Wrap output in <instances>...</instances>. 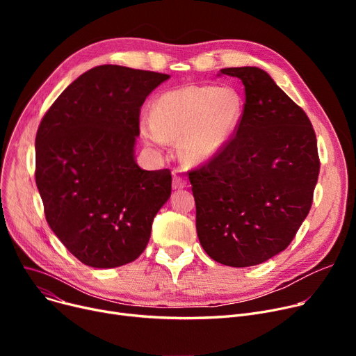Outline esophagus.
Masks as SVG:
<instances>
[{
  "label": "esophagus",
  "instance_id": "esophagus-1",
  "mask_svg": "<svg viewBox=\"0 0 356 356\" xmlns=\"http://www.w3.org/2000/svg\"><path fill=\"white\" fill-rule=\"evenodd\" d=\"M184 186H186V180H184L183 177L175 175V176H173V189L179 191V189H183Z\"/></svg>",
  "mask_w": 356,
  "mask_h": 356
}]
</instances>
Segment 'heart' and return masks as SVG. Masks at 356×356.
Instances as JSON below:
<instances>
[{
	"mask_svg": "<svg viewBox=\"0 0 356 356\" xmlns=\"http://www.w3.org/2000/svg\"><path fill=\"white\" fill-rule=\"evenodd\" d=\"M242 102L231 88L189 85L164 92L153 104V115L140 120L145 141L163 145L179 138L181 157L193 164L209 160L231 136Z\"/></svg>",
	"mask_w": 356,
	"mask_h": 356,
	"instance_id": "obj_1",
	"label": "heart"
}]
</instances>
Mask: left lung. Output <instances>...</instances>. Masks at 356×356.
Instances as JSON below:
<instances>
[{"mask_svg": "<svg viewBox=\"0 0 356 356\" xmlns=\"http://www.w3.org/2000/svg\"><path fill=\"white\" fill-rule=\"evenodd\" d=\"M245 104L234 136L189 172L200 245L216 263L251 267L284 251L306 219L319 177L306 112L258 67H227Z\"/></svg>", "mask_w": 356, "mask_h": 356, "instance_id": "obj_1", "label": "left lung"}]
</instances>
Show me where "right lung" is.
Wrapping results in <instances>:
<instances>
[{
    "mask_svg": "<svg viewBox=\"0 0 356 356\" xmlns=\"http://www.w3.org/2000/svg\"><path fill=\"white\" fill-rule=\"evenodd\" d=\"M168 78L97 66L60 93L37 129L34 176L46 220L89 267L114 268L137 259L170 197V170L147 172L134 160L141 105Z\"/></svg>",
    "mask_w": 356,
    "mask_h": 356,
    "instance_id": "add662e5",
    "label": "right lung"
}]
</instances>
